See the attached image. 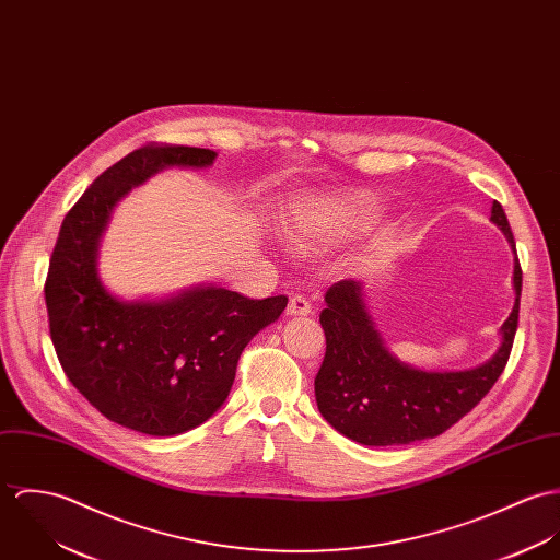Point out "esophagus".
Returning a JSON list of instances; mask_svg holds the SVG:
<instances>
[{
	"label": "esophagus",
	"mask_w": 560,
	"mask_h": 560,
	"mask_svg": "<svg viewBox=\"0 0 560 560\" xmlns=\"http://www.w3.org/2000/svg\"><path fill=\"white\" fill-rule=\"evenodd\" d=\"M313 313L310 301L303 296V294H294L290 296V303H288V315H310Z\"/></svg>",
	"instance_id": "34e87169"
}]
</instances>
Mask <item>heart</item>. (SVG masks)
<instances>
[{
	"label": "heart",
	"instance_id": "b5f03b06",
	"mask_svg": "<svg viewBox=\"0 0 560 560\" xmlns=\"http://www.w3.org/2000/svg\"><path fill=\"white\" fill-rule=\"evenodd\" d=\"M359 210L357 201H339L335 206H330L328 217L324 221L322 228H303V225H294L292 228V241L299 245H313L324 241L328 234H332L348 217H352Z\"/></svg>",
	"mask_w": 560,
	"mask_h": 560
}]
</instances>
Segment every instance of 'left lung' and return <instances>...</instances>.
Listing matches in <instances>:
<instances>
[{
  "label": "left lung",
  "mask_w": 560,
  "mask_h": 560,
  "mask_svg": "<svg viewBox=\"0 0 560 560\" xmlns=\"http://www.w3.org/2000/svg\"><path fill=\"white\" fill-rule=\"evenodd\" d=\"M492 221L515 249L502 206L494 201ZM515 305L502 324V346L492 361L468 372H423L399 363L384 348L363 303L361 283L341 279L324 296L319 324L326 352L315 375L322 417L343 435L390 446L434 438L466 417L504 372L520 317L522 268H513Z\"/></svg>",
  "instance_id": "1"
}]
</instances>
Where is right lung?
Returning <instances> with one entry per match:
<instances>
[{
  "label": "right lung",
  "instance_id": "right-lung-1",
  "mask_svg": "<svg viewBox=\"0 0 560 560\" xmlns=\"http://www.w3.org/2000/svg\"><path fill=\"white\" fill-rule=\"evenodd\" d=\"M206 148L148 143L105 170L63 217L45 281L49 332L72 386L109 421L183 434L225 401L243 350L288 296L199 288L163 303H122L96 275L98 238L128 188L163 167H206Z\"/></svg>",
  "mask_w": 560,
  "mask_h": 560
}]
</instances>
